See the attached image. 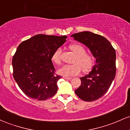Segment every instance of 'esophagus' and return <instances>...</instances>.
<instances>
[{
	"instance_id": "1",
	"label": "esophagus",
	"mask_w": 130,
	"mask_h": 130,
	"mask_svg": "<svg viewBox=\"0 0 130 130\" xmlns=\"http://www.w3.org/2000/svg\"><path fill=\"white\" fill-rule=\"evenodd\" d=\"M63 79H65L70 80V79H71V77H65V76H63Z\"/></svg>"
}]
</instances>
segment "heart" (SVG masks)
Wrapping results in <instances>:
<instances>
[{
    "label": "heart",
    "instance_id": "1",
    "mask_svg": "<svg viewBox=\"0 0 130 130\" xmlns=\"http://www.w3.org/2000/svg\"><path fill=\"white\" fill-rule=\"evenodd\" d=\"M70 49L76 55L73 65H65L58 70V73L65 77H70L79 74L81 68L84 72H87L91 69L93 64V58L91 55L86 54V49L79 44H72ZM62 49H57L53 55V62L59 64L61 62Z\"/></svg>",
    "mask_w": 130,
    "mask_h": 130
}]
</instances>
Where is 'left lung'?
Here are the masks:
<instances>
[{"mask_svg":"<svg viewBox=\"0 0 130 130\" xmlns=\"http://www.w3.org/2000/svg\"><path fill=\"white\" fill-rule=\"evenodd\" d=\"M71 37L87 46L96 59L92 71L80 77L81 85L74 90L83 100L95 101L106 93L116 76V50L106 38L92 32L85 31Z\"/></svg>","mask_w":130,"mask_h":130,"instance_id":"1","label":"left lung"}]
</instances>
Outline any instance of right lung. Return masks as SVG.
Returning <instances> with one entry per match:
<instances>
[{"instance_id":"add662e5","label":"right lung","mask_w":130,"mask_h":130,"mask_svg":"<svg viewBox=\"0 0 130 130\" xmlns=\"http://www.w3.org/2000/svg\"><path fill=\"white\" fill-rule=\"evenodd\" d=\"M67 37L38 34L22 41L12 60L13 77L27 96L45 100L57 92V81L51 59Z\"/></svg>"}]
</instances>
